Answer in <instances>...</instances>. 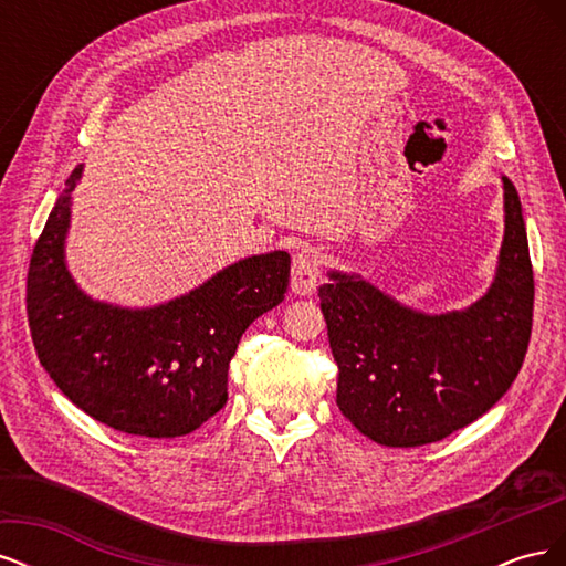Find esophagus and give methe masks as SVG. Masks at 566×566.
Here are the masks:
<instances>
[{"mask_svg":"<svg viewBox=\"0 0 566 566\" xmlns=\"http://www.w3.org/2000/svg\"><path fill=\"white\" fill-rule=\"evenodd\" d=\"M323 252L318 248H302L293 260V279H290V287L295 295H314V290L321 279L323 266Z\"/></svg>","mask_w":566,"mask_h":566,"instance_id":"obj_1","label":"esophagus"}]
</instances>
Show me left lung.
Here are the masks:
<instances>
[{
  "label": "left lung",
  "mask_w": 566,
  "mask_h": 566,
  "mask_svg": "<svg viewBox=\"0 0 566 566\" xmlns=\"http://www.w3.org/2000/svg\"><path fill=\"white\" fill-rule=\"evenodd\" d=\"M503 181L505 233L486 293L465 310L424 314L358 273L318 287L339 368L337 406L364 437L394 449L460 430L515 382L531 337L534 271L517 188Z\"/></svg>",
  "instance_id": "1"
}]
</instances>
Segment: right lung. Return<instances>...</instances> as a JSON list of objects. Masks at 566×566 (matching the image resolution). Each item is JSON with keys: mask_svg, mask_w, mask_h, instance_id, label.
I'll list each match as a JSON object with an SVG mask.
<instances>
[{"mask_svg": "<svg viewBox=\"0 0 566 566\" xmlns=\"http://www.w3.org/2000/svg\"><path fill=\"white\" fill-rule=\"evenodd\" d=\"M82 169L67 177L30 260L25 302L40 364L67 399L113 430L184 437L224 408L238 342L283 302L290 254L245 256L156 306L94 300L65 262Z\"/></svg>", "mask_w": 566, "mask_h": 566, "instance_id": "right-lung-1", "label": "right lung"}]
</instances>
